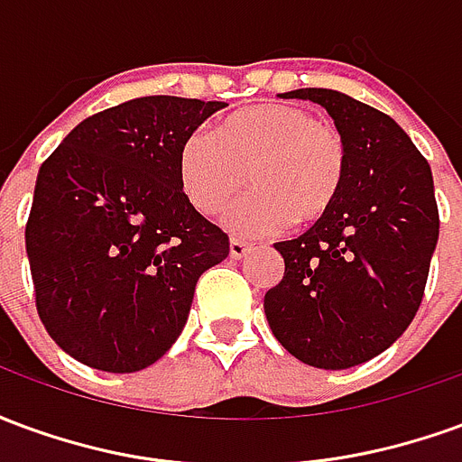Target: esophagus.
I'll use <instances>...</instances> for the list:
<instances>
[{
    "instance_id": "obj_1",
    "label": "esophagus",
    "mask_w": 462,
    "mask_h": 462,
    "mask_svg": "<svg viewBox=\"0 0 462 462\" xmlns=\"http://www.w3.org/2000/svg\"><path fill=\"white\" fill-rule=\"evenodd\" d=\"M250 252V245L245 240H237V237H232L230 240V257L232 260H242L245 254Z\"/></svg>"
}]
</instances>
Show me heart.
<instances>
[{
    "mask_svg": "<svg viewBox=\"0 0 462 462\" xmlns=\"http://www.w3.org/2000/svg\"><path fill=\"white\" fill-rule=\"evenodd\" d=\"M346 143L307 108L257 104L222 118L217 135L192 131L178 152V178L195 210L212 215L250 182L254 190L222 212L235 235L257 237L329 215L346 182Z\"/></svg>",
    "mask_w": 462,
    "mask_h": 462,
    "instance_id": "heart-1",
    "label": "heart"
}]
</instances>
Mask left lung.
<instances>
[{
  "label": "left lung",
  "mask_w": 462,
  "mask_h": 462,
  "mask_svg": "<svg viewBox=\"0 0 462 462\" xmlns=\"http://www.w3.org/2000/svg\"><path fill=\"white\" fill-rule=\"evenodd\" d=\"M327 108L346 143V182L329 215L277 242L284 277L264 294L282 346L317 368H348L386 351L426 291L438 242L430 165L406 131L331 88H297Z\"/></svg>",
  "instance_id": "1"
}]
</instances>
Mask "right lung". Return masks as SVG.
I'll list each match as a JSON object with an SVG mask.
<instances>
[{"mask_svg":"<svg viewBox=\"0 0 462 462\" xmlns=\"http://www.w3.org/2000/svg\"><path fill=\"white\" fill-rule=\"evenodd\" d=\"M227 104L143 96L88 116L39 168L26 254L39 319L86 366L133 374L175 344L230 237L182 192L178 152Z\"/></svg>","mask_w":462,"mask_h":462,"instance_id":"1","label":"right lung"}]
</instances>
